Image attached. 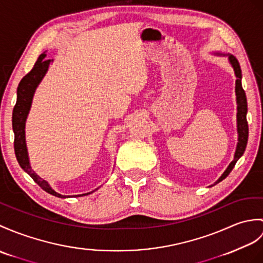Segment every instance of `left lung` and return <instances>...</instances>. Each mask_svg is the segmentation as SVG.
Listing matches in <instances>:
<instances>
[{"instance_id": "obj_1", "label": "left lung", "mask_w": 263, "mask_h": 263, "mask_svg": "<svg viewBox=\"0 0 263 263\" xmlns=\"http://www.w3.org/2000/svg\"><path fill=\"white\" fill-rule=\"evenodd\" d=\"M221 54V53H217ZM222 56H228L229 57V62L233 67L235 76H236V82H235V94H236V103H237V114H236V120H237V133H239V142H237L236 145V150H235V155H234V159L232 161L227 170L223 173V175L219 177L217 179V182L222 181L224 178H227L229 174L232 172V169L234 168L236 161L240 159L241 156L244 154L247 148V143H248V137H249V126H248V121H247V112H248V103H247V96H246V91H244L242 87V72H241V67L237 59L233 56V54H222Z\"/></svg>"}]
</instances>
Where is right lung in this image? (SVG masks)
<instances>
[{
    "label": "right lung",
    "mask_w": 263,
    "mask_h": 263,
    "mask_svg": "<svg viewBox=\"0 0 263 263\" xmlns=\"http://www.w3.org/2000/svg\"><path fill=\"white\" fill-rule=\"evenodd\" d=\"M46 56L47 54L45 52L40 54L38 60H36L33 66V68L21 79L19 86H17L16 103L13 108V113H12V126H13L14 132V152L16 160L19 162L21 168L31 177V178L44 189L45 192L59 198H66L69 196H64V195H60L57 192H54L45 179H42L41 177H39L31 169L26 144V131H24V129H26V121L30 111V107H31L33 94L36 87H38V85L42 81V78L45 77L46 72L49 68V65L52 62L50 59H46ZM93 192L77 195V196L88 195Z\"/></svg>",
    "instance_id": "obj_1"
}]
</instances>
